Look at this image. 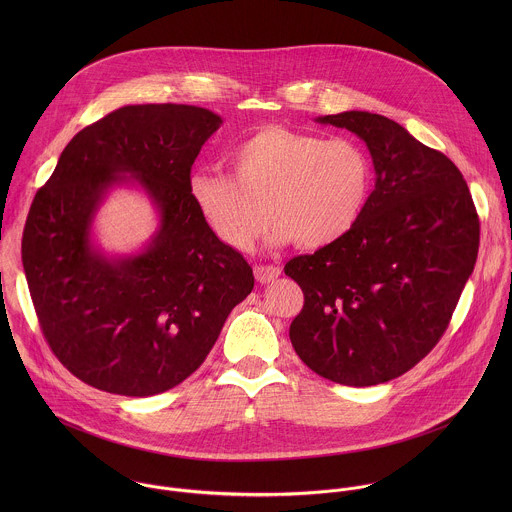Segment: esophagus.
Masks as SVG:
<instances>
[{
	"mask_svg": "<svg viewBox=\"0 0 512 512\" xmlns=\"http://www.w3.org/2000/svg\"><path fill=\"white\" fill-rule=\"evenodd\" d=\"M254 274H256V280H258V282H262V284H270V282H274V280L282 274V270H280L278 266L258 264V266H254Z\"/></svg>",
	"mask_w": 512,
	"mask_h": 512,
	"instance_id": "34e87169",
	"label": "esophagus"
}]
</instances>
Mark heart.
Returning a JSON list of instances; mask_svg holds the SVG:
<instances>
[{
    "label": "heart",
    "instance_id": "b5f03b06",
    "mask_svg": "<svg viewBox=\"0 0 512 512\" xmlns=\"http://www.w3.org/2000/svg\"><path fill=\"white\" fill-rule=\"evenodd\" d=\"M230 177L195 173L189 193L226 246L248 250L266 213L270 244L325 248L361 222L372 193V163L361 144L266 126L230 149ZM267 211H263V207Z\"/></svg>",
    "mask_w": 512,
    "mask_h": 512
}]
</instances>
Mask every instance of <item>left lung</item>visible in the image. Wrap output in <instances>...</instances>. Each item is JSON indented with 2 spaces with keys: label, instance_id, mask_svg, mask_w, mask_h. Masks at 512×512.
<instances>
[{
  "label": "left lung",
  "instance_id": "obj_1",
  "mask_svg": "<svg viewBox=\"0 0 512 512\" xmlns=\"http://www.w3.org/2000/svg\"><path fill=\"white\" fill-rule=\"evenodd\" d=\"M365 142L376 183L343 240L292 258L303 292L290 325L297 357L345 386L388 382L445 333L479 252V217L455 163L370 112L317 118Z\"/></svg>",
  "mask_w": 512,
  "mask_h": 512
}]
</instances>
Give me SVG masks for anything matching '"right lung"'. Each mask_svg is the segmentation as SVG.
Listing matches in <instances>:
<instances>
[{
  "label": "right lung",
  "mask_w": 512,
  "mask_h": 512,
  "mask_svg": "<svg viewBox=\"0 0 512 512\" xmlns=\"http://www.w3.org/2000/svg\"><path fill=\"white\" fill-rule=\"evenodd\" d=\"M222 124L187 104L124 106L80 130L37 191L21 260L41 331L82 382L153 396L191 376L228 313L254 288L244 256L220 242L189 181ZM138 182L160 228L136 257L108 259L89 242L93 215L114 184Z\"/></svg>",
  "instance_id": "add662e5"
}]
</instances>
